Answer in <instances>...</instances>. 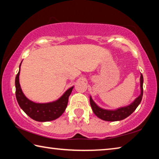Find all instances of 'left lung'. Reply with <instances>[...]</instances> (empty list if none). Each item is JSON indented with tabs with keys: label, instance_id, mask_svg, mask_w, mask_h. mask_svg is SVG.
Wrapping results in <instances>:
<instances>
[{
	"label": "left lung",
	"instance_id": "1",
	"mask_svg": "<svg viewBox=\"0 0 159 159\" xmlns=\"http://www.w3.org/2000/svg\"><path fill=\"white\" fill-rule=\"evenodd\" d=\"M143 76L141 74L140 76V89L141 93L133 103L130 105L124 107H120L116 110H107L102 109L95 104V102L93 100L91 96L90 97V106L92 109L97 116L102 120H107V121H117V120H121L124 118L129 116L132 113H133L137 107L140 104L143 95Z\"/></svg>",
	"mask_w": 159,
	"mask_h": 159
}]
</instances>
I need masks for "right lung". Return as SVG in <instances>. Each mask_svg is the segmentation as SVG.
<instances>
[{
  "mask_svg": "<svg viewBox=\"0 0 159 159\" xmlns=\"http://www.w3.org/2000/svg\"><path fill=\"white\" fill-rule=\"evenodd\" d=\"M21 64L20 65V71L15 78L16 98L21 109L29 117L36 121L45 122L57 119L65 111L68 104L69 97L71 95L74 86L67 90L64 95L56 101L48 103H36L32 102L26 98L20 87L19 76Z\"/></svg>",
  "mask_w": 159,
  "mask_h": 159,
  "instance_id": "add662e5",
  "label": "right lung"
}]
</instances>
